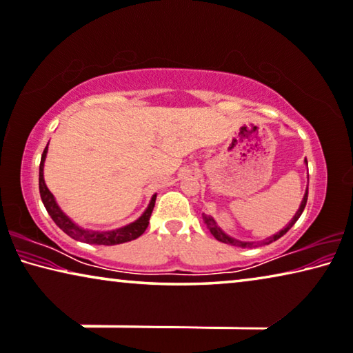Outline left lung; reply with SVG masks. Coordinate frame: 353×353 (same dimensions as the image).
<instances>
[{"mask_svg":"<svg viewBox=\"0 0 353 353\" xmlns=\"http://www.w3.org/2000/svg\"><path fill=\"white\" fill-rule=\"evenodd\" d=\"M306 164H307V161H306ZM306 202H307V189H306L305 197H303V200H301L300 208H298V211L295 213L294 218H292V221L289 222V224H287L283 230H279L278 233H276V235L267 238V240H265L263 243H267V245H270V243H273V241H276V240H279L281 236H284L285 233L290 230V227L294 225L295 222L298 221V218H300V216H301L303 210H305V207H306ZM203 221H205V224H207V227L210 229V232L213 233V236H214L218 241L225 243V245L238 246V248H254V243H251V241H240V240H235V238H232V236L227 235V233L222 232V230L219 229V227H218V224H216V222H214V219L210 218V216H203Z\"/></svg>","mask_w":353,"mask_h":353,"instance_id":"obj_1","label":"left lung"}]
</instances>
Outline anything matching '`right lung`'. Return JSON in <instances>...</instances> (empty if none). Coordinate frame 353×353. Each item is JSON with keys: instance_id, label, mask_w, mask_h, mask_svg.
Wrapping results in <instances>:
<instances>
[{"instance_id": "1", "label": "right lung", "mask_w": 353, "mask_h": 353, "mask_svg": "<svg viewBox=\"0 0 353 353\" xmlns=\"http://www.w3.org/2000/svg\"><path fill=\"white\" fill-rule=\"evenodd\" d=\"M47 148L48 146H46L44 153H42L41 165H39V192H41L42 203H44L47 213L50 214V218L59 227V229L77 241L88 243V245H105V246L121 245V243L132 241V240H135V238H139L140 235H142V233L146 230V227H148V224H150V216H151V213H153L156 195L151 197L148 208L145 210V213L140 216L137 221H134V222H131V224L121 227V229L107 230V232L85 230V229H82V227H79L77 224H74V222L63 213L61 208L58 207L53 194L48 191L47 184L44 181V162H46V156H47Z\"/></svg>"}]
</instances>
